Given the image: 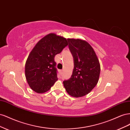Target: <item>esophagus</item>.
<instances>
[{"mask_svg":"<svg viewBox=\"0 0 130 130\" xmlns=\"http://www.w3.org/2000/svg\"><path fill=\"white\" fill-rule=\"evenodd\" d=\"M63 71V69H62V70H61V74H62V73Z\"/></svg>","mask_w":130,"mask_h":130,"instance_id":"obj_1","label":"esophagus"}]
</instances>
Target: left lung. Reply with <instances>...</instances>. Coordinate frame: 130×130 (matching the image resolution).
Listing matches in <instances>:
<instances>
[{"label": "left lung", "instance_id": "1", "mask_svg": "<svg viewBox=\"0 0 130 130\" xmlns=\"http://www.w3.org/2000/svg\"><path fill=\"white\" fill-rule=\"evenodd\" d=\"M67 40L74 58V68L71 77L63 83L69 95L74 98L82 97L91 92L98 84L100 64L88 42L81 39Z\"/></svg>", "mask_w": 130, "mask_h": 130}]
</instances>
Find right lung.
Masks as SVG:
<instances>
[{
    "label": "right lung",
    "mask_w": 130,
    "mask_h": 130,
    "mask_svg": "<svg viewBox=\"0 0 130 130\" xmlns=\"http://www.w3.org/2000/svg\"><path fill=\"white\" fill-rule=\"evenodd\" d=\"M68 44L66 38L50 33L35 45L25 66L27 82L34 92L43 93L48 91L58 80L54 57Z\"/></svg>",
    "instance_id": "obj_1"
}]
</instances>
